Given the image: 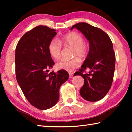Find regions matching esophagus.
<instances>
[{
  "mask_svg": "<svg viewBox=\"0 0 132 132\" xmlns=\"http://www.w3.org/2000/svg\"><path fill=\"white\" fill-rule=\"evenodd\" d=\"M69 78H71L73 77V73H72V72H69Z\"/></svg>",
  "mask_w": 132,
  "mask_h": 132,
  "instance_id": "obj_1",
  "label": "esophagus"
}]
</instances>
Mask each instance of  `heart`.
Instances as JSON below:
<instances>
[{
	"label": "heart",
	"instance_id": "1",
	"mask_svg": "<svg viewBox=\"0 0 132 132\" xmlns=\"http://www.w3.org/2000/svg\"><path fill=\"white\" fill-rule=\"evenodd\" d=\"M60 42L53 39L49 45V51L50 55L55 60H59L61 57L62 45L70 46L74 48L73 56H78L80 58H84L87 54V47L84 43V39L80 34L77 32H71L64 36L60 40ZM80 61L78 58H75L70 60H62L57 63L58 69L64 70L68 71H71L80 64Z\"/></svg>",
	"mask_w": 132,
	"mask_h": 132
}]
</instances>
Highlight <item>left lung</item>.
Returning a JSON list of instances; mask_svg holds the SVG:
<instances>
[{
    "mask_svg": "<svg viewBox=\"0 0 132 132\" xmlns=\"http://www.w3.org/2000/svg\"><path fill=\"white\" fill-rule=\"evenodd\" d=\"M82 32L89 41L88 54L79 71L85 83L80 89V95L89 102H97L104 97L111 88L115 68V54L108 35L99 28L88 23H79L72 26ZM86 69L89 71L83 73Z\"/></svg>",
    "mask_w": 132,
    "mask_h": 132,
    "instance_id": "obj_1",
    "label": "left lung"
}]
</instances>
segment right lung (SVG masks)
<instances>
[{"mask_svg":"<svg viewBox=\"0 0 132 132\" xmlns=\"http://www.w3.org/2000/svg\"><path fill=\"white\" fill-rule=\"evenodd\" d=\"M56 35L55 29L38 26L25 33L16 47L17 81L28 101L41 110L57 104L60 87L69 79L64 70L49 72L54 62L48 47Z\"/></svg>","mask_w":132,"mask_h":132,"instance_id":"1","label":"right lung"}]
</instances>
